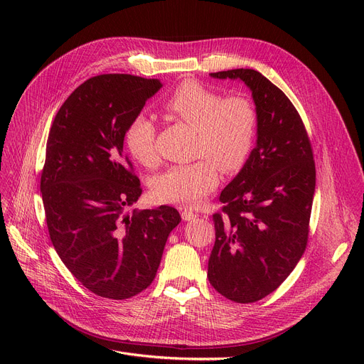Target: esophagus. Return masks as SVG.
Wrapping results in <instances>:
<instances>
[{
    "mask_svg": "<svg viewBox=\"0 0 364 364\" xmlns=\"http://www.w3.org/2000/svg\"><path fill=\"white\" fill-rule=\"evenodd\" d=\"M181 217H183L184 221H193V220L198 218V214L193 213L192 209H184V211L181 213Z\"/></svg>",
    "mask_w": 364,
    "mask_h": 364,
    "instance_id": "1",
    "label": "esophagus"
}]
</instances>
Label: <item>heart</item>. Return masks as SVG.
Segmentation results:
<instances>
[{
	"mask_svg": "<svg viewBox=\"0 0 364 364\" xmlns=\"http://www.w3.org/2000/svg\"><path fill=\"white\" fill-rule=\"evenodd\" d=\"M171 119L195 127V162L174 165L153 183L161 202L180 206L199 205L224 174L240 171L250 159L258 132V112L245 94L221 95L198 81H184L162 103ZM156 127L144 114L134 117L124 131L128 155L144 166H156Z\"/></svg>",
	"mask_w": 364,
	"mask_h": 364,
	"instance_id": "obj_1",
	"label": "heart"
}]
</instances>
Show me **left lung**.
Listing matches in <instances>:
<instances>
[{
  "label": "left lung",
  "mask_w": 364,
  "mask_h": 364,
  "mask_svg": "<svg viewBox=\"0 0 364 364\" xmlns=\"http://www.w3.org/2000/svg\"><path fill=\"white\" fill-rule=\"evenodd\" d=\"M242 80L258 112L257 147L220 195L208 279L227 299L250 304L274 292L305 252L316 188L311 141L286 94L254 69L211 73Z\"/></svg>",
  "instance_id": "1"
}]
</instances>
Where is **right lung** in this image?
<instances>
[{"mask_svg":"<svg viewBox=\"0 0 364 364\" xmlns=\"http://www.w3.org/2000/svg\"><path fill=\"white\" fill-rule=\"evenodd\" d=\"M161 87L128 73L92 76L69 95L50 128L41 172L48 235L76 280L103 298L128 299L150 286L181 221L166 205L127 214L143 190L124 131Z\"/></svg>","mask_w":364,"mask_h":364,"instance_id":"obj_1","label":"right lung"}]
</instances>
